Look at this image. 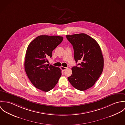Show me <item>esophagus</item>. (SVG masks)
I'll use <instances>...</instances> for the list:
<instances>
[{"mask_svg":"<svg viewBox=\"0 0 125 125\" xmlns=\"http://www.w3.org/2000/svg\"><path fill=\"white\" fill-rule=\"evenodd\" d=\"M61 69L63 71H65V70L67 69V68H66V67H63V66H61Z\"/></svg>","mask_w":125,"mask_h":125,"instance_id":"1","label":"esophagus"}]
</instances>
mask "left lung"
Wrapping results in <instances>:
<instances>
[{
	"mask_svg": "<svg viewBox=\"0 0 125 125\" xmlns=\"http://www.w3.org/2000/svg\"><path fill=\"white\" fill-rule=\"evenodd\" d=\"M73 45L74 58L78 66L72 68V74L68 77L76 89L84 91L92 87L102 74L104 65L103 55L97 41L84 34L66 36Z\"/></svg>",
	"mask_w": 125,
	"mask_h": 125,
	"instance_id": "1",
	"label": "left lung"
}]
</instances>
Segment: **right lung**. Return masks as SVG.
Instances as JSON below:
<instances>
[{"label": "right lung", "instance_id": "obj_1", "mask_svg": "<svg viewBox=\"0 0 125 125\" xmlns=\"http://www.w3.org/2000/svg\"><path fill=\"white\" fill-rule=\"evenodd\" d=\"M63 37L41 35L28 45L25 54L24 68L32 84L38 89L48 92L53 89L62 75L57 67L46 64L52 51L63 40Z\"/></svg>", "mask_w": 125, "mask_h": 125}]
</instances>
